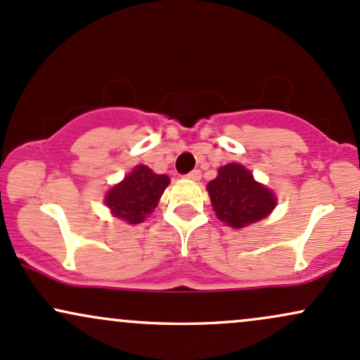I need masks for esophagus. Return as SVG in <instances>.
Listing matches in <instances>:
<instances>
[{
    "label": "esophagus",
    "instance_id": "obj_1",
    "mask_svg": "<svg viewBox=\"0 0 360 360\" xmlns=\"http://www.w3.org/2000/svg\"><path fill=\"white\" fill-rule=\"evenodd\" d=\"M186 179H189V181H200V179H201V172L198 171V169H194V171L189 172V174H186Z\"/></svg>",
    "mask_w": 360,
    "mask_h": 360
}]
</instances>
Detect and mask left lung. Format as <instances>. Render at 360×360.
<instances>
[{"mask_svg": "<svg viewBox=\"0 0 360 360\" xmlns=\"http://www.w3.org/2000/svg\"><path fill=\"white\" fill-rule=\"evenodd\" d=\"M217 217L232 229H243L269 214L276 208L274 193L257 183L249 169L226 164L206 186Z\"/></svg>", "mask_w": 360, "mask_h": 360, "instance_id": "left-lung-1", "label": "left lung"}]
</instances>
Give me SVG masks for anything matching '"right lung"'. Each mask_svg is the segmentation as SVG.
<instances>
[{
  "label": "right lung",
  "instance_id": "1",
  "mask_svg": "<svg viewBox=\"0 0 360 360\" xmlns=\"http://www.w3.org/2000/svg\"><path fill=\"white\" fill-rule=\"evenodd\" d=\"M169 181L166 174H155L147 166H137L106 193L105 203L117 218L130 225L142 223L154 212Z\"/></svg>",
  "mask_w": 360,
  "mask_h": 360
}]
</instances>
